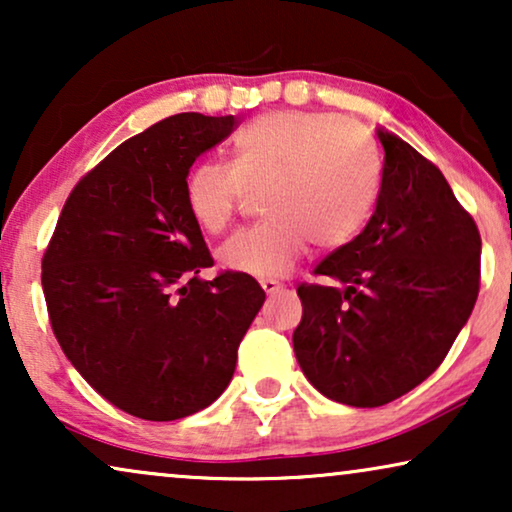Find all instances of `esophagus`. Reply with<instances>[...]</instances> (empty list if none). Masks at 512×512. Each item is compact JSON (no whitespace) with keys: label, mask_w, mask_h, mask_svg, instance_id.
Segmentation results:
<instances>
[{"label":"esophagus","mask_w":512,"mask_h":512,"mask_svg":"<svg viewBox=\"0 0 512 512\" xmlns=\"http://www.w3.org/2000/svg\"><path fill=\"white\" fill-rule=\"evenodd\" d=\"M261 286H263V291L268 293V296H272V293H279L284 289V286L275 282V279H261Z\"/></svg>","instance_id":"1"}]
</instances>
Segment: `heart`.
Wrapping results in <instances>:
<instances>
[{"instance_id": "heart-1", "label": "heart", "mask_w": 512, "mask_h": 512, "mask_svg": "<svg viewBox=\"0 0 512 512\" xmlns=\"http://www.w3.org/2000/svg\"><path fill=\"white\" fill-rule=\"evenodd\" d=\"M382 181L380 151L349 118L272 111L235 137V160L209 158L186 179V205L207 233H223L254 188L270 216L223 244L221 263L256 279L296 268L310 242L338 249L366 228Z\"/></svg>"}]
</instances>
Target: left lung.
<instances>
[{"label": "left lung", "mask_w": 512, "mask_h": 512, "mask_svg": "<svg viewBox=\"0 0 512 512\" xmlns=\"http://www.w3.org/2000/svg\"><path fill=\"white\" fill-rule=\"evenodd\" d=\"M382 186L368 226L300 284L293 352L331 401L377 408L422 384L450 352L480 291V233L443 172L377 130Z\"/></svg>", "instance_id": "8db88e82"}]
</instances>
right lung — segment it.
Listing matches in <instances>:
<instances>
[{
	"instance_id": "add662e5",
	"label": "right lung",
	"mask_w": 512,
	"mask_h": 512,
	"mask_svg": "<svg viewBox=\"0 0 512 512\" xmlns=\"http://www.w3.org/2000/svg\"><path fill=\"white\" fill-rule=\"evenodd\" d=\"M237 123L188 111L116 146L69 193L41 261L62 352L139 419L172 422L212 405L263 307L254 277L200 279L214 261L186 205L195 158Z\"/></svg>"
}]
</instances>
